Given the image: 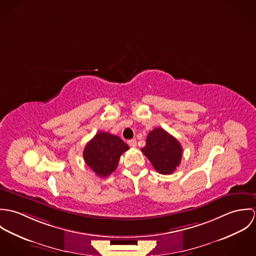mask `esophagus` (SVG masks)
Instances as JSON below:
<instances>
[{"mask_svg":"<svg viewBox=\"0 0 256 256\" xmlns=\"http://www.w3.org/2000/svg\"><path fill=\"white\" fill-rule=\"evenodd\" d=\"M128 145L130 146H137V141L135 139H132V140H129L128 142Z\"/></svg>","mask_w":256,"mask_h":256,"instance_id":"obj_1","label":"esophagus"}]
</instances>
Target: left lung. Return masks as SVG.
<instances>
[{"instance_id": "left-lung-1", "label": "left lung", "mask_w": 256, "mask_h": 256, "mask_svg": "<svg viewBox=\"0 0 256 256\" xmlns=\"http://www.w3.org/2000/svg\"><path fill=\"white\" fill-rule=\"evenodd\" d=\"M154 168L162 174H172L182 158L180 143L162 128H154L146 137V146L141 148Z\"/></svg>"}]
</instances>
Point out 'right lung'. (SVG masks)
Returning <instances> with one entry per match:
<instances>
[{
  "label": "right lung",
  "mask_w": 256,
  "mask_h": 256,
  "mask_svg": "<svg viewBox=\"0 0 256 256\" xmlns=\"http://www.w3.org/2000/svg\"><path fill=\"white\" fill-rule=\"evenodd\" d=\"M128 150L118 136L100 131L86 144L84 160L98 176L106 178L116 170L121 154Z\"/></svg>",
  "instance_id": "right-lung-1"
}]
</instances>
